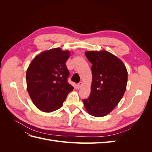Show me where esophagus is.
Segmentation results:
<instances>
[{
  "mask_svg": "<svg viewBox=\"0 0 152 152\" xmlns=\"http://www.w3.org/2000/svg\"><path fill=\"white\" fill-rule=\"evenodd\" d=\"M82 84H82V82H79V84H77V87H78V88H80V87H82Z\"/></svg>",
  "mask_w": 152,
  "mask_h": 152,
  "instance_id": "obj_1",
  "label": "esophagus"
}]
</instances>
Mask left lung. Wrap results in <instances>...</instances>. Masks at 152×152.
<instances>
[{
    "label": "left lung",
    "instance_id": "8db88e82",
    "mask_svg": "<svg viewBox=\"0 0 152 152\" xmlns=\"http://www.w3.org/2000/svg\"><path fill=\"white\" fill-rule=\"evenodd\" d=\"M91 66V94L82 100L91 115L102 117L115 108L126 90L127 70L116 56L107 50H89L85 53Z\"/></svg>",
    "mask_w": 152,
    "mask_h": 152
}]
</instances>
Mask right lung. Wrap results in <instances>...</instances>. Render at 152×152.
I'll list each match as a JSON object with an SVG mask.
<instances>
[{
    "label": "right lung",
    "mask_w": 152,
    "mask_h": 152,
    "mask_svg": "<svg viewBox=\"0 0 152 152\" xmlns=\"http://www.w3.org/2000/svg\"><path fill=\"white\" fill-rule=\"evenodd\" d=\"M69 50L56 48L45 50L33 59L26 73V89L35 107L44 112L60 108L73 87L68 83L66 61Z\"/></svg>",
    "instance_id": "obj_1"
}]
</instances>
